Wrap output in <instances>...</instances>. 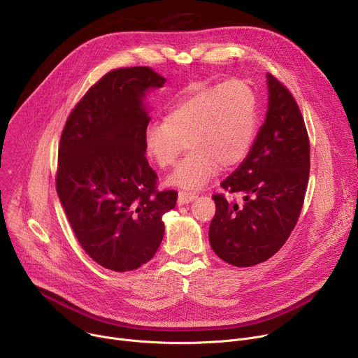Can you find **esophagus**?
<instances>
[{
    "instance_id": "1",
    "label": "esophagus",
    "mask_w": 358,
    "mask_h": 358,
    "mask_svg": "<svg viewBox=\"0 0 358 358\" xmlns=\"http://www.w3.org/2000/svg\"><path fill=\"white\" fill-rule=\"evenodd\" d=\"M197 199V194H192V193H185V192H181L178 193V204L182 206V204H188L192 203Z\"/></svg>"
}]
</instances>
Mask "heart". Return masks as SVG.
<instances>
[{"mask_svg":"<svg viewBox=\"0 0 358 358\" xmlns=\"http://www.w3.org/2000/svg\"><path fill=\"white\" fill-rule=\"evenodd\" d=\"M257 125L252 87L242 80L201 87L178 101L164 121L144 132L148 157L159 166H171L187 142L188 157L166 177V184L200 189L220 171L241 164L249 154Z\"/></svg>","mask_w":358,"mask_h":358,"instance_id":"1","label":"heart"}]
</instances>
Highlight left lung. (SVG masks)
Masks as SVG:
<instances>
[{"mask_svg": "<svg viewBox=\"0 0 358 358\" xmlns=\"http://www.w3.org/2000/svg\"><path fill=\"white\" fill-rule=\"evenodd\" d=\"M268 110L253 145L220 185L242 201L213 196L211 249L237 268L272 257L288 241L303 204L309 177V141L292 94L266 75Z\"/></svg>", "mask_w": 358, "mask_h": 358, "instance_id": "left-lung-1", "label": "left lung"}]
</instances>
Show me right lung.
Returning a JSON list of instances; mask_svg holds the SVG:
<instances>
[{
	"label": "right lung",
	"instance_id": "obj_1",
	"mask_svg": "<svg viewBox=\"0 0 358 358\" xmlns=\"http://www.w3.org/2000/svg\"><path fill=\"white\" fill-rule=\"evenodd\" d=\"M165 78L150 67L109 71L70 113L60 138L56 188L85 252L105 269H138L157 253L162 216L177 193L157 192L145 158V98Z\"/></svg>",
	"mask_w": 358,
	"mask_h": 358
}]
</instances>
